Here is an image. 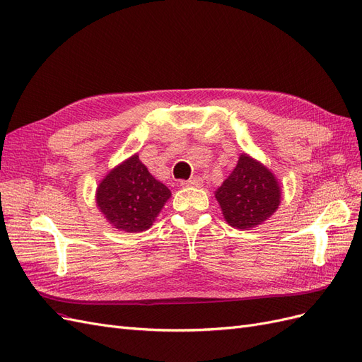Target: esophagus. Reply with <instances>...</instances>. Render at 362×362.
Instances as JSON below:
<instances>
[{"instance_id":"obj_1","label":"esophagus","mask_w":362,"mask_h":362,"mask_svg":"<svg viewBox=\"0 0 362 362\" xmlns=\"http://www.w3.org/2000/svg\"><path fill=\"white\" fill-rule=\"evenodd\" d=\"M202 178L201 177H194V178H190L187 181H181V185L182 187H201L202 185Z\"/></svg>"}]
</instances>
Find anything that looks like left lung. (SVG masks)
Masks as SVG:
<instances>
[{"label":"left lung","mask_w":362,"mask_h":362,"mask_svg":"<svg viewBox=\"0 0 362 362\" xmlns=\"http://www.w3.org/2000/svg\"><path fill=\"white\" fill-rule=\"evenodd\" d=\"M225 221L238 229L254 228L269 218L281 202V190L273 173L243 154L233 173L216 192Z\"/></svg>","instance_id":"left-lung-1"}]
</instances>
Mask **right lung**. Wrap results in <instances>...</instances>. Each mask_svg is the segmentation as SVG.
<instances>
[{
  "label": "right lung",
  "mask_w": 362,
  "mask_h": 362,
  "mask_svg": "<svg viewBox=\"0 0 362 362\" xmlns=\"http://www.w3.org/2000/svg\"><path fill=\"white\" fill-rule=\"evenodd\" d=\"M169 198L170 190L152 177L139 156L113 169L96 192V204L107 221L125 233L148 229Z\"/></svg>",
  "instance_id": "right-lung-1"
}]
</instances>
